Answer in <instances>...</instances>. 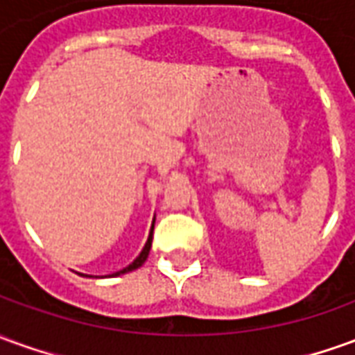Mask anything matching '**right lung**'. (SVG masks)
I'll use <instances>...</instances> for the list:
<instances>
[{
	"instance_id": "right-lung-1",
	"label": "right lung",
	"mask_w": 355,
	"mask_h": 355,
	"mask_svg": "<svg viewBox=\"0 0 355 355\" xmlns=\"http://www.w3.org/2000/svg\"><path fill=\"white\" fill-rule=\"evenodd\" d=\"M152 232H154V224H152V230H150V236H148L146 245H144V249L140 251L139 257H137L129 266L123 268V270H119V272H116V274H112V275H121V274H127V272H132V270H137V268H140L144 262H146L148 254H150V247H152Z\"/></svg>"
}]
</instances>
